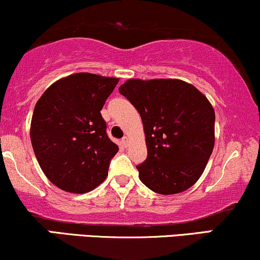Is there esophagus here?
<instances>
[{
    "mask_svg": "<svg viewBox=\"0 0 260 260\" xmlns=\"http://www.w3.org/2000/svg\"><path fill=\"white\" fill-rule=\"evenodd\" d=\"M121 143H123V146H124V147H127V146H129V137H127V136L123 137V140H121Z\"/></svg>",
    "mask_w": 260,
    "mask_h": 260,
    "instance_id": "esophagus-1",
    "label": "esophagus"
}]
</instances>
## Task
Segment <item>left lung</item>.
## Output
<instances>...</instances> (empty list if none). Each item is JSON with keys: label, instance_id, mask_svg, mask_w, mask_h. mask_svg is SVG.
Returning a JSON list of instances; mask_svg holds the SVG:
<instances>
[{"label": "left lung", "instance_id": "obj_1", "mask_svg": "<svg viewBox=\"0 0 260 260\" xmlns=\"http://www.w3.org/2000/svg\"><path fill=\"white\" fill-rule=\"evenodd\" d=\"M119 92L141 115L147 159L136 166L158 194L187 190L203 175L214 146V110L194 85L181 79H127Z\"/></svg>", "mask_w": 260, "mask_h": 260}]
</instances>
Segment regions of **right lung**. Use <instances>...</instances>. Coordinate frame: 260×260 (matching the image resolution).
Returning a JSON list of instances; mask_svg holds the SVG:
<instances>
[{
    "label": "right lung",
    "instance_id": "add662e5",
    "mask_svg": "<svg viewBox=\"0 0 260 260\" xmlns=\"http://www.w3.org/2000/svg\"><path fill=\"white\" fill-rule=\"evenodd\" d=\"M119 78L73 73L53 83L35 106L30 137L38 164L57 188L73 194L95 189L119 150L101 115Z\"/></svg>",
    "mask_w": 260,
    "mask_h": 260
}]
</instances>
